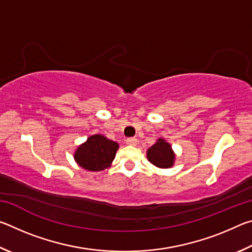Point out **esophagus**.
Here are the masks:
<instances>
[{"label": "esophagus", "instance_id": "1", "mask_svg": "<svg viewBox=\"0 0 252 252\" xmlns=\"http://www.w3.org/2000/svg\"><path fill=\"white\" fill-rule=\"evenodd\" d=\"M126 144H129V146H136V143H138V140L135 138H127L126 140Z\"/></svg>", "mask_w": 252, "mask_h": 252}]
</instances>
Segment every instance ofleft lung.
<instances>
[{"label": "left lung", "mask_w": 252, "mask_h": 252, "mask_svg": "<svg viewBox=\"0 0 252 252\" xmlns=\"http://www.w3.org/2000/svg\"><path fill=\"white\" fill-rule=\"evenodd\" d=\"M147 158L156 167L168 169L173 165L176 155H174L170 143L165 141L164 139L159 138L151 148L148 149Z\"/></svg>", "instance_id": "1"}]
</instances>
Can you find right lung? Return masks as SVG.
Here are the masks:
<instances>
[{
  "instance_id": "right-lung-1",
  "label": "right lung",
  "mask_w": 252,
  "mask_h": 252,
  "mask_svg": "<svg viewBox=\"0 0 252 252\" xmlns=\"http://www.w3.org/2000/svg\"><path fill=\"white\" fill-rule=\"evenodd\" d=\"M118 149L117 142L102 134H94L78 147L74 152V160L88 171H101L110 167Z\"/></svg>"
}]
</instances>
